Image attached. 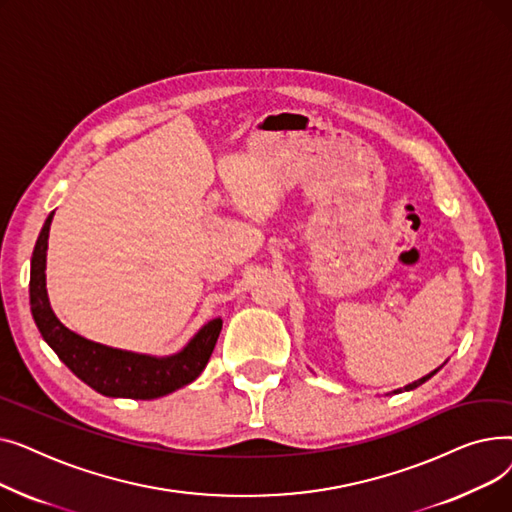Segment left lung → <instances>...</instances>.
Instances as JSON below:
<instances>
[{
	"label": "left lung",
	"mask_w": 512,
	"mask_h": 512,
	"mask_svg": "<svg viewBox=\"0 0 512 512\" xmlns=\"http://www.w3.org/2000/svg\"><path fill=\"white\" fill-rule=\"evenodd\" d=\"M440 369V367H438ZM438 369H434L432 373H427V375H423V378L421 380H417V382H413V384H409V386H405V388H402V390H415L417 386H421V384H425L429 378H432V375H436L438 373ZM402 390H394V392H402Z\"/></svg>",
	"instance_id": "1"
}]
</instances>
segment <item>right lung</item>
<instances>
[{
	"mask_svg": "<svg viewBox=\"0 0 512 512\" xmlns=\"http://www.w3.org/2000/svg\"><path fill=\"white\" fill-rule=\"evenodd\" d=\"M53 211L37 238L31 259V311L43 340L60 361L95 392L112 398L151 400L166 396L195 382L205 369L213 346L222 332V319L215 317L191 338L180 353L170 357H151L105 346L68 330L51 311L45 288L47 238Z\"/></svg>",
	"mask_w": 512,
	"mask_h": 512,
	"instance_id": "add662e5",
	"label": "right lung"
}]
</instances>
